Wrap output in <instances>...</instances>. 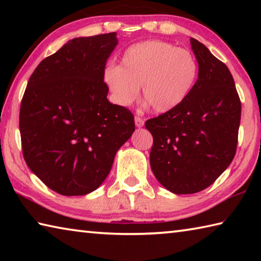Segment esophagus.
I'll return each mask as SVG.
<instances>
[{
	"label": "esophagus",
	"mask_w": 261,
	"mask_h": 261,
	"mask_svg": "<svg viewBox=\"0 0 261 261\" xmlns=\"http://www.w3.org/2000/svg\"><path fill=\"white\" fill-rule=\"evenodd\" d=\"M135 124L137 127H141L144 125V120L139 116H136L135 117Z\"/></svg>",
	"instance_id": "34e87169"
}]
</instances>
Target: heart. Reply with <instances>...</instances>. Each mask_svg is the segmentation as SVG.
<instances>
[{
  "label": "heart",
  "instance_id": "1",
  "mask_svg": "<svg viewBox=\"0 0 261 261\" xmlns=\"http://www.w3.org/2000/svg\"><path fill=\"white\" fill-rule=\"evenodd\" d=\"M197 76L198 63L191 51L160 40L135 43L123 53L121 65L110 64L103 71L117 105H131L143 86L145 100L158 113L178 107L191 93Z\"/></svg>",
  "mask_w": 261,
  "mask_h": 261
}]
</instances>
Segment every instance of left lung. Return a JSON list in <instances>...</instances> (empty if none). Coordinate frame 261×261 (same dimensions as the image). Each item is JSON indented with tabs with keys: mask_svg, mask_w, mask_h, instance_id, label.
Returning <instances> with one entry per match:
<instances>
[{
	"mask_svg": "<svg viewBox=\"0 0 261 261\" xmlns=\"http://www.w3.org/2000/svg\"><path fill=\"white\" fill-rule=\"evenodd\" d=\"M199 64L191 93L178 107L145 123L153 136L154 176L176 194L208 188L235 156L241 100L227 65L191 38Z\"/></svg>",
	"mask_w": 261,
	"mask_h": 261,
	"instance_id": "left-lung-1",
	"label": "left lung"
}]
</instances>
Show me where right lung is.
Here are the masks:
<instances>
[{
	"label": "right lung",
	"mask_w": 261,
	"mask_h": 261,
	"mask_svg": "<svg viewBox=\"0 0 261 261\" xmlns=\"http://www.w3.org/2000/svg\"><path fill=\"white\" fill-rule=\"evenodd\" d=\"M116 45V32L68 41L35 68L21 99L24 160L63 196L98 189L135 131L134 114L107 100L103 71Z\"/></svg>",
	"instance_id": "obj_1"
}]
</instances>
